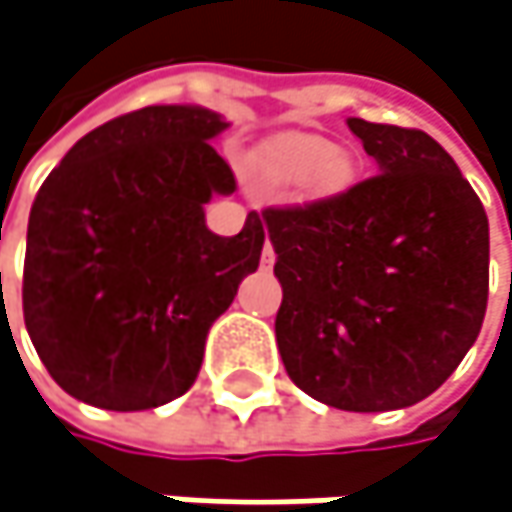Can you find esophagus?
Returning a JSON list of instances; mask_svg holds the SVG:
<instances>
[{"label":"esophagus","instance_id":"obj_1","mask_svg":"<svg viewBox=\"0 0 512 512\" xmlns=\"http://www.w3.org/2000/svg\"><path fill=\"white\" fill-rule=\"evenodd\" d=\"M274 262H277L274 244H271V241H265V247H262V268H271Z\"/></svg>","mask_w":512,"mask_h":512}]
</instances>
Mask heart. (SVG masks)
Wrapping results in <instances>:
<instances>
[{"label":"heart","instance_id":"heart-1","mask_svg":"<svg viewBox=\"0 0 512 512\" xmlns=\"http://www.w3.org/2000/svg\"><path fill=\"white\" fill-rule=\"evenodd\" d=\"M262 167L277 185H303L312 179L318 188H339L348 176V164L336 156L333 144L315 135L280 138L265 153Z\"/></svg>","mask_w":512,"mask_h":512}]
</instances>
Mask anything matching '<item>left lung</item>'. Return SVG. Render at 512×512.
<instances>
[{
    "label": "left lung",
    "mask_w": 512,
    "mask_h": 512,
    "mask_svg": "<svg viewBox=\"0 0 512 512\" xmlns=\"http://www.w3.org/2000/svg\"><path fill=\"white\" fill-rule=\"evenodd\" d=\"M377 164L353 188L262 212L283 286L277 348L315 401L386 413L433 395L475 345L489 294V221L421 129L348 117Z\"/></svg>",
    "instance_id": "8db88e82"
}]
</instances>
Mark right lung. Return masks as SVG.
Returning a JSON list of instances; mask_svg holds the SVG:
<instances>
[{"mask_svg": "<svg viewBox=\"0 0 512 512\" xmlns=\"http://www.w3.org/2000/svg\"><path fill=\"white\" fill-rule=\"evenodd\" d=\"M226 126L200 105H147L96 126L40 185L23 318L67 395L135 413L194 386L209 327L265 244L256 212L232 238L206 226L203 206L235 191L209 144Z\"/></svg>", "mask_w": 512, "mask_h": 512, "instance_id": "obj_1", "label": "right lung"}]
</instances>
